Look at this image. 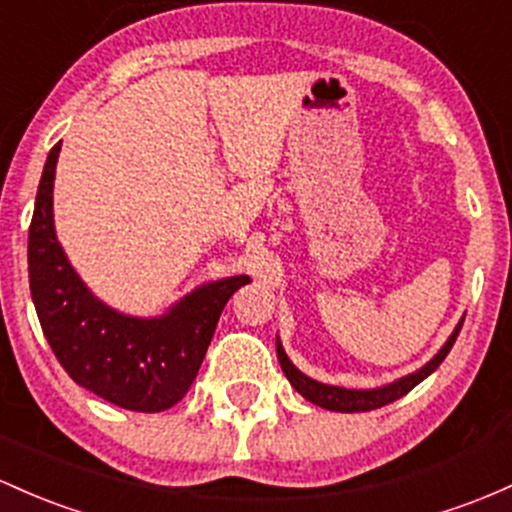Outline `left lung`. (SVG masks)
<instances>
[{
    "mask_svg": "<svg viewBox=\"0 0 512 512\" xmlns=\"http://www.w3.org/2000/svg\"><path fill=\"white\" fill-rule=\"evenodd\" d=\"M462 323H464V318L459 320L457 328L452 330V335H449L445 345L440 347V352H437L430 362H425L423 367L415 369V372H411V374L401 376V379L391 381V384L376 386V389H345V386H330V384H323V381L311 379V376L303 374L301 369H296L294 362L286 357L279 338H277V359H279V364H282V372L286 374V379H289V384L294 386V389L299 391L306 401L316 403V406L328 408V411H335V413L376 411V408L389 406V403L398 401L401 396H406L408 391L415 389L420 381L428 379V376L435 372L437 367H440L442 359H445L449 355V350H452L454 340H457L459 330H462Z\"/></svg>",
    "mask_w": 512,
    "mask_h": 512,
    "instance_id": "1",
    "label": "left lung"
}]
</instances>
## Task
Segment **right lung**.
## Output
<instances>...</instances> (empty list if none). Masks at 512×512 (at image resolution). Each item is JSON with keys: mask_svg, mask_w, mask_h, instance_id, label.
Here are the masks:
<instances>
[{"mask_svg": "<svg viewBox=\"0 0 512 512\" xmlns=\"http://www.w3.org/2000/svg\"><path fill=\"white\" fill-rule=\"evenodd\" d=\"M60 145L48 153L28 228V282L43 335L75 384L126 411H167L189 391L223 306L250 277L196 286L153 318L106 306L82 282L55 235Z\"/></svg>", "mask_w": 512, "mask_h": 512, "instance_id": "obj_1", "label": "right lung"}]
</instances>
